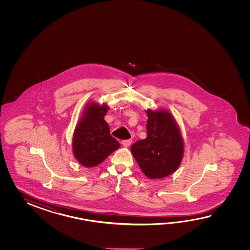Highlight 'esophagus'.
Listing matches in <instances>:
<instances>
[{"instance_id":"esophagus-1","label":"esophagus","mask_w":250,"mask_h":250,"mask_svg":"<svg viewBox=\"0 0 250 250\" xmlns=\"http://www.w3.org/2000/svg\"><path fill=\"white\" fill-rule=\"evenodd\" d=\"M131 142H132V140H131V139H126V140H123V146H125V147L129 146H130V144H131Z\"/></svg>"}]
</instances>
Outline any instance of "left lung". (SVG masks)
<instances>
[{
    "mask_svg": "<svg viewBox=\"0 0 250 250\" xmlns=\"http://www.w3.org/2000/svg\"><path fill=\"white\" fill-rule=\"evenodd\" d=\"M146 138L131 146V153L144 174L162 179L173 173L181 165L184 146L174 118L165 110H147Z\"/></svg>",
    "mask_w": 250,
    "mask_h": 250,
    "instance_id": "left-lung-1",
    "label": "left lung"
}]
</instances>
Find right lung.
<instances>
[{
    "instance_id": "obj_1",
    "label": "right lung",
    "mask_w": 250,
    "mask_h": 250,
    "mask_svg": "<svg viewBox=\"0 0 250 250\" xmlns=\"http://www.w3.org/2000/svg\"><path fill=\"white\" fill-rule=\"evenodd\" d=\"M109 107L90 103L86 105L83 117L75 128L72 148L75 158L85 167L101 164L120 143L110 134V127L104 121Z\"/></svg>"
}]
</instances>
